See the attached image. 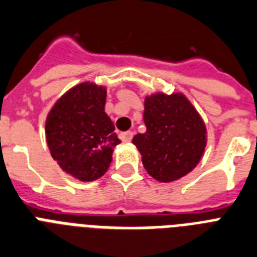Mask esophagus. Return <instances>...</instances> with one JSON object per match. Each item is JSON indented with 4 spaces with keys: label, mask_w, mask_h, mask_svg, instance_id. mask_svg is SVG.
<instances>
[{
    "label": "esophagus",
    "mask_w": 257,
    "mask_h": 257,
    "mask_svg": "<svg viewBox=\"0 0 257 257\" xmlns=\"http://www.w3.org/2000/svg\"><path fill=\"white\" fill-rule=\"evenodd\" d=\"M132 137H133V133L132 132H122L121 135H120V139H121V141L124 144L131 143V140H132Z\"/></svg>",
    "instance_id": "obj_1"
}]
</instances>
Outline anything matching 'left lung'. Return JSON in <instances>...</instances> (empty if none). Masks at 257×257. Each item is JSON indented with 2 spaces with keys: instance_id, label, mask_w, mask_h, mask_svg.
<instances>
[{
  "instance_id": "obj_1",
  "label": "left lung",
  "mask_w": 257,
  "mask_h": 257,
  "mask_svg": "<svg viewBox=\"0 0 257 257\" xmlns=\"http://www.w3.org/2000/svg\"><path fill=\"white\" fill-rule=\"evenodd\" d=\"M144 122L147 132L136 135L132 143L149 176L169 183L197 168L207 145V128L185 93L145 96Z\"/></svg>"
}]
</instances>
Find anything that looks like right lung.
I'll use <instances>...</instances> for the list:
<instances>
[{"instance_id": "1", "label": "right lung", "mask_w": 257, "mask_h": 257, "mask_svg": "<svg viewBox=\"0 0 257 257\" xmlns=\"http://www.w3.org/2000/svg\"><path fill=\"white\" fill-rule=\"evenodd\" d=\"M107 88L81 81L56 100L47 113L45 133L51 157L81 182L107 173L116 145L121 143L105 113Z\"/></svg>"}]
</instances>
